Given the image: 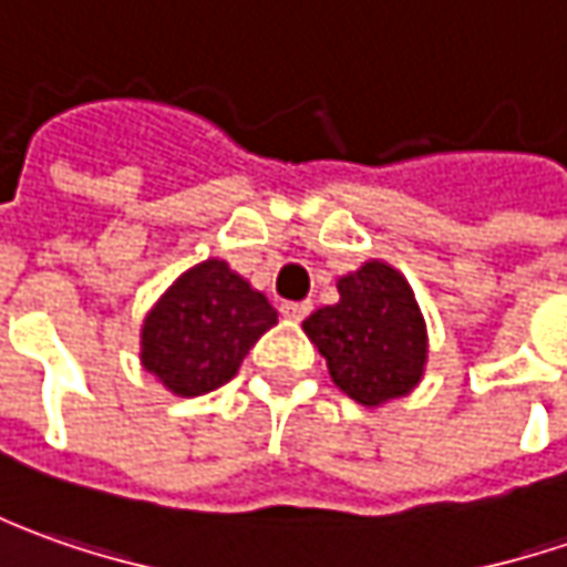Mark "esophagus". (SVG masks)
<instances>
[{
	"instance_id": "34e87169",
	"label": "esophagus",
	"mask_w": 567,
	"mask_h": 567,
	"mask_svg": "<svg viewBox=\"0 0 567 567\" xmlns=\"http://www.w3.org/2000/svg\"><path fill=\"white\" fill-rule=\"evenodd\" d=\"M313 307H310V301H285L282 303V317L285 320H291V322H301L307 313H310Z\"/></svg>"
}]
</instances>
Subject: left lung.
Listing matches in <instances>:
<instances>
[{
  "instance_id": "obj_1",
  "label": "left lung",
  "mask_w": 567,
  "mask_h": 567,
  "mask_svg": "<svg viewBox=\"0 0 567 567\" xmlns=\"http://www.w3.org/2000/svg\"><path fill=\"white\" fill-rule=\"evenodd\" d=\"M336 288L339 301L303 320L332 382L363 408L414 392L426 370L430 336L411 282L385 260H367Z\"/></svg>"
}]
</instances>
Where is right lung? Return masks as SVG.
Returning <instances> with one entry per match:
<instances>
[{
  "mask_svg": "<svg viewBox=\"0 0 567 567\" xmlns=\"http://www.w3.org/2000/svg\"><path fill=\"white\" fill-rule=\"evenodd\" d=\"M279 322L276 307L209 257L185 269L150 307L141 326V363L178 399L219 389L238 373L254 342Z\"/></svg>",
  "mask_w": 567,
  "mask_h": 567,
  "instance_id": "add662e5",
  "label": "right lung"
}]
</instances>
